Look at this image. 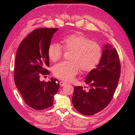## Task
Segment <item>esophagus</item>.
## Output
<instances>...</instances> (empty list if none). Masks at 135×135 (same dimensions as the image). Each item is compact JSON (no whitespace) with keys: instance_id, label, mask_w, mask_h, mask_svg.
Instances as JSON below:
<instances>
[{"instance_id":"esophagus-1","label":"esophagus","mask_w":135,"mask_h":135,"mask_svg":"<svg viewBox=\"0 0 135 135\" xmlns=\"http://www.w3.org/2000/svg\"><path fill=\"white\" fill-rule=\"evenodd\" d=\"M59 84H60V86H65V85L66 83H65V82H64V81H61L59 82Z\"/></svg>"}]
</instances>
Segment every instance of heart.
Returning <instances> with one entry per match:
<instances>
[{
  "instance_id": "heart-1",
  "label": "heart",
  "mask_w": 135,
  "mask_h": 135,
  "mask_svg": "<svg viewBox=\"0 0 135 135\" xmlns=\"http://www.w3.org/2000/svg\"><path fill=\"white\" fill-rule=\"evenodd\" d=\"M62 43V46L58 43H51L47 49L49 58L53 62L62 58L64 50L72 52L70 58L71 61L54 65L53 73L57 78L64 81H71L80 69L84 72L90 71L99 64L102 56L101 47L89 38L80 34H74L65 37Z\"/></svg>"
}]
</instances>
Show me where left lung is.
<instances>
[{
  "instance_id": "left-lung-1",
  "label": "left lung",
  "mask_w": 135,
  "mask_h": 135,
  "mask_svg": "<svg viewBox=\"0 0 135 135\" xmlns=\"http://www.w3.org/2000/svg\"><path fill=\"white\" fill-rule=\"evenodd\" d=\"M120 72L117 51L111 45H105L99 63L85 78L84 82L89 86V89L86 91L82 86L74 87L72 102L76 110L83 115H91L105 108L113 97Z\"/></svg>"
}]
</instances>
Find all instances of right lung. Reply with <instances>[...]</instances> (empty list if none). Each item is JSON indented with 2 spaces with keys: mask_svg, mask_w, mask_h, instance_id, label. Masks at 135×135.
<instances>
[{
  "mask_svg": "<svg viewBox=\"0 0 135 135\" xmlns=\"http://www.w3.org/2000/svg\"><path fill=\"white\" fill-rule=\"evenodd\" d=\"M56 28H38L29 34L19 45L16 54L14 81L26 103L31 108L42 110L53 105L58 92L57 79L41 81L42 75L49 74L47 49Z\"/></svg>",
  "mask_w": 135,
  "mask_h": 135,
  "instance_id": "1",
  "label": "right lung"
}]
</instances>
